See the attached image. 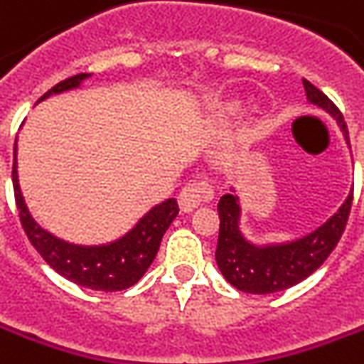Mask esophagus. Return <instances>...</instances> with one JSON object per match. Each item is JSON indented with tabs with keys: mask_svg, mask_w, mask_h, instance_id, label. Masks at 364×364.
Returning a JSON list of instances; mask_svg holds the SVG:
<instances>
[{
	"mask_svg": "<svg viewBox=\"0 0 364 364\" xmlns=\"http://www.w3.org/2000/svg\"><path fill=\"white\" fill-rule=\"evenodd\" d=\"M213 199L215 191L211 183L207 179H193L179 193V207H181V211L189 213L193 209H197L201 203H209Z\"/></svg>",
	"mask_w": 364,
	"mask_h": 364,
	"instance_id": "esophagus-1",
	"label": "esophagus"
}]
</instances>
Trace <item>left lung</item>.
Masks as SVG:
<instances>
[{"instance_id": "1", "label": "left lung", "mask_w": 364, "mask_h": 364, "mask_svg": "<svg viewBox=\"0 0 364 364\" xmlns=\"http://www.w3.org/2000/svg\"><path fill=\"white\" fill-rule=\"evenodd\" d=\"M303 85L309 101L328 111L338 121L348 141L347 123L337 105L311 81L303 79ZM350 205H353V193L343 203L338 213L333 215L317 231L299 241L273 245V247H255L247 243L239 233V203L235 195L227 193L217 205L221 223H219V241H217L215 259L219 271L235 289L253 295L285 291L289 287L301 283L311 273H315L337 247L338 239L347 227Z\"/></svg>"}]
</instances>
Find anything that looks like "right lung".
<instances>
[{"mask_svg": "<svg viewBox=\"0 0 364 364\" xmlns=\"http://www.w3.org/2000/svg\"><path fill=\"white\" fill-rule=\"evenodd\" d=\"M87 77V73H77L73 77L63 79L58 85L49 89L39 101H43L53 93L77 87L79 83ZM11 179H14L19 221L29 243L36 247L37 253L43 257V261L53 271H58L59 275L69 279L75 285L87 287L93 291L113 293V291H123L135 285L153 263L155 255L159 251L163 235L179 213L177 201L167 199L161 205L153 207L129 233L121 237L119 241L101 245V247H79V245L65 243L58 237L49 235L31 219L21 191H19L16 159H14Z\"/></svg>", "mask_w": 364, "mask_h": 364, "instance_id": "right-lung-1", "label": "right lung"}]
</instances>
